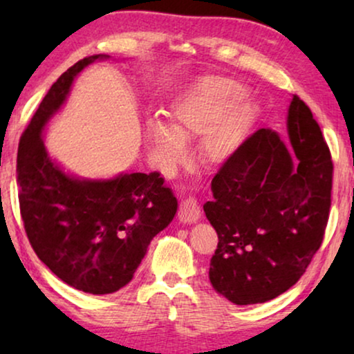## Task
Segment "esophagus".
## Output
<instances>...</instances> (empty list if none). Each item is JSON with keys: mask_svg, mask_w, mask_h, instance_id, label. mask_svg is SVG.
<instances>
[{"mask_svg": "<svg viewBox=\"0 0 354 354\" xmlns=\"http://www.w3.org/2000/svg\"><path fill=\"white\" fill-rule=\"evenodd\" d=\"M201 217V209L200 205L195 198H185L180 203V207H178V219H180L183 224H193Z\"/></svg>", "mask_w": 354, "mask_h": 354, "instance_id": "34e87169", "label": "esophagus"}]
</instances>
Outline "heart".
<instances>
[{"instance_id": "1", "label": "heart", "mask_w": 354, "mask_h": 354, "mask_svg": "<svg viewBox=\"0 0 354 354\" xmlns=\"http://www.w3.org/2000/svg\"><path fill=\"white\" fill-rule=\"evenodd\" d=\"M248 91L236 80L207 75L192 84L171 104L169 124L149 120L147 140L161 167L172 169L185 161L187 142L209 137L207 154L225 161L243 145L258 122L259 111L245 101Z\"/></svg>"}]
</instances>
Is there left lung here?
<instances>
[{"mask_svg": "<svg viewBox=\"0 0 354 354\" xmlns=\"http://www.w3.org/2000/svg\"><path fill=\"white\" fill-rule=\"evenodd\" d=\"M288 140L272 129L251 135L212 178L205 214L219 236L212 288L229 301L274 299L299 280L322 243L333 164L304 101L293 95Z\"/></svg>", "mask_w": 354, "mask_h": 354, "instance_id": "1", "label": "left lung"}]
</instances>
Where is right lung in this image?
<instances>
[{
    "label": "right lung",
    "instance_id": "obj_1",
    "mask_svg": "<svg viewBox=\"0 0 354 354\" xmlns=\"http://www.w3.org/2000/svg\"><path fill=\"white\" fill-rule=\"evenodd\" d=\"M95 55L67 69L38 106L21 137L17 183L28 241L43 264L71 287L91 295L125 287L159 232L171 224L177 198L158 172L88 178L67 172L43 142L75 77Z\"/></svg>",
    "mask_w": 354,
    "mask_h": 354
}]
</instances>
